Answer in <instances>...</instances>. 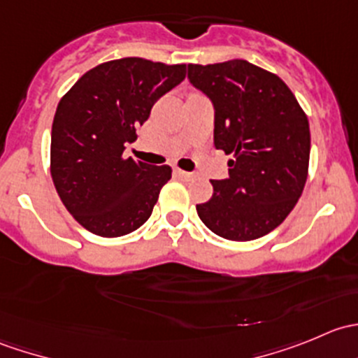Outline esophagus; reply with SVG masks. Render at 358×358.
<instances>
[{
  "mask_svg": "<svg viewBox=\"0 0 358 358\" xmlns=\"http://www.w3.org/2000/svg\"><path fill=\"white\" fill-rule=\"evenodd\" d=\"M173 173H175V176H178V178H182V180H192L194 178V173L183 171V169H178V168L173 169Z\"/></svg>",
  "mask_w": 358,
  "mask_h": 358,
  "instance_id": "1",
  "label": "esophagus"
}]
</instances>
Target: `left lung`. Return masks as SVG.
<instances>
[{
    "instance_id": "1",
    "label": "left lung",
    "mask_w": 358,
    "mask_h": 358,
    "mask_svg": "<svg viewBox=\"0 0 358 358\" xmlns=\"http://www.w3.org/2000/svg\"><path fill=\"white\" fill-rule=\"evenodd\" d=\"M189 81L215 107V147L230 154L229 178L211 180L197 215L216 236L252 241L286 220L308 175L310 126L279 76L248 60L197 66Z\"/></svg>"
}]
</instances>
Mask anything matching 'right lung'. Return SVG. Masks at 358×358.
<instances>
[{
  "label": "right lung",
  "mask_w": 358,
  "mask_h": 358,
  "mask_svg": "<svg viewBox=\"0 0 358 358\" xmlns=\"http://www.w3.org/2000/svg\"><path fill=\"white\" fill-rule=\"evenodd\" d=\"M185 79V64L128 57L93 67L57 107L52 126V178L79 225L121 237L149 220L169 166L124 159L126 143L164 93Z\"/></svg>",
  "instance_id": "1"
}]
</instances>
